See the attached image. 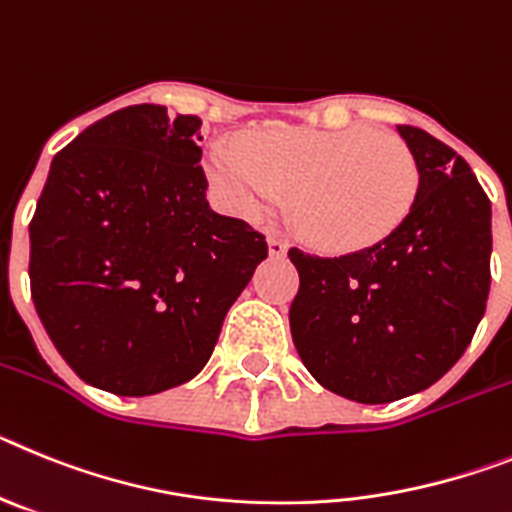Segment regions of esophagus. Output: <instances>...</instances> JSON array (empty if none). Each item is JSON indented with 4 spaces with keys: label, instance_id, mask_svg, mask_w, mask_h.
<instances>
[{
    "label": "esophagus",
    "instance_id": "1",
    "mask_svg": "<svg viewBox=\"0 0 512 512\" xmlns=\"http://www.w3.org/2000/svg\"><path fill=\"white\" fill-rule=\"evenodd\" d=\"M268 250H270V255H273V257H283V255H286V250H288V244L283 242L281 237H270L268 239Z\"/></svg>",
    "mask_w": 512,
    "mask_h": 512
}]
</instances>
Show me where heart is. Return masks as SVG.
<instances>
[{"label": "heart", "mask_w": 512, "mask_h": 512, "mask_svg": "<svg viewBox=\"0 0 512 512\" xmlns=\"http://www.w3.org/2000/svg\"><path fill=\"white\" fill-rule=\"evenodd\" d=\"M206 170L221 201L250 221L270 219L296 193L301 231L332 252L384 242L420 193L407 141L366 126L270 128L247 144L213 139Z\"/></svg>", "instance_id": "1"}]
</instances>
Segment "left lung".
<instances>
[{"mask_svg": "<svg viewBox=\"0 0 512 512\" xmlns=\"http://www.w3.org/2000/svg\"><path fill=\"white\" fill-rule=\"evenodd\" d=\"M397 131L420 164L404 224L348 255L288 250L299 270L293 345L324 389L363 404L410 397L451 371L490 296V198L451 146Z\"/></svg>", "mask_w": 512, "mask_h": 512, "instance_id": "obj_1", "label": "left lung"}]
</instances>
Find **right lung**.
Listing matches in <instances>:
<instances>
[{
    "mask_svg": "<svg viewBox=\"0 0 512 512\" xmlns=\"http://www.w3.org/2000/svg\"><path fill=\"white\" fill-rule=\"evenodd\" d=\"M198 115H105L53 157L30 221V296L71 371L146 397L190 381L265 257L206 201Z\"/></svg>",
    "mask_w": 512,
    "mask_h": 512,
    "instance_id": "add662e5",
    "label": "right lung"
}]
</instances>
